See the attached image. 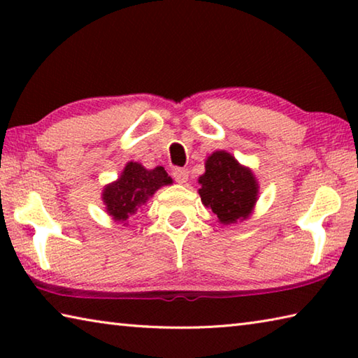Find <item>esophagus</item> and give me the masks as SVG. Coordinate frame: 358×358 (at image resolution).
I'll use <instances>...</instances> for the list:
<instances>
[{"label":"esophagus","instance_id":"1","mask_svg":"<svg viewBox=\"0 0 358 358\" xmlns=\"http://www.w3.org/2000/svg\"><path fill=\"white\" fill-rule=\"evenodd\" d=\"M172 175H173V178H175V181H177V183L183 185V183H186V181H187V177H189V172H187L186 169L177 167V169H173Z\"/></svg>","mask_w":358,"mask_h":358}]
</instances>
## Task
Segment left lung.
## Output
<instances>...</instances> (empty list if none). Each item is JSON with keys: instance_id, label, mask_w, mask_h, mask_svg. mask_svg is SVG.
Instances as JSON below:
<instances>
[{"instance_id": "1", "label": "left lung", "mask_w": 358, "mask_h": 358, "mask_svg": "<svg viewBox=\"0 0 358 358\" xmlns=\"http://www.w3.org/2000/svg\"><path fill=\"white\" fill-rule=\"evenodd\" d=\"M199 196L222 226L246 221L259 199V181L250 167L226 150L213 151L199 177Z\"/></svg>"}]
</instances>
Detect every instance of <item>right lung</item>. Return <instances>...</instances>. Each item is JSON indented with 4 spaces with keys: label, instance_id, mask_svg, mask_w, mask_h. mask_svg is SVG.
<instances>
[{
    "label": "right lung",
    "instance_id": "obj_1",
    "mask_svg": "<svg viewBox=\"0 0 358 358\" xmlns=\"http://www.w3.org/2000/svg\"><path fill=\"white\" fill-rule=\"evenodd\" d=\"M167 185H172V178L162 166L147 169L141 162L129 161L120 177L104 186L101 197L107 215L115 222L128 226L129 217L134 216L157 189Z\"/></svg>",
    "mask_w": 358,
    "mask_h": 358
}]
</instances>
